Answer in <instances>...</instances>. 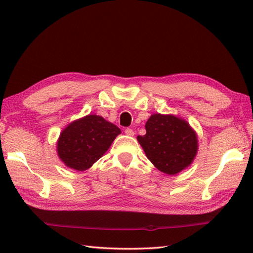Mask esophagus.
<instances>
[{"label": "esophagus", "instance_id": "obj_1", "mask_svg": "<svg viewBox=\"0 0 253 253\" xmlns=\"http://www.w3.org/2000/svg\"><path fill=\"white\" fill-rule=\"evenodd\" d=\"M125 133L127 136H129V137H132V136H135V131H133L131 128H126L125 129Z\"/></svg>", "mask_w": 253, "mask_h": 253}]
</instances>
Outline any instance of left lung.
<instances>
[{
  "mask_svg": "<svg viewBox=\"0 0 253 253\" xmlns=\"http://www.w3.org/2000/svg\"><path fill=\"white\" fill-rule=\"evenodd\" d=\"M146 130L137 140L159 170L173 176L192 164L199 149L198 137L187 121L157 113L147 121Z\"/></svg>",
  "mask_w": 253,
  "mask_h": 253,
  "instance_id": "obj_1",
  "label": "left lung"
}]
</instances>
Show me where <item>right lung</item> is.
<instances>
[{
	"mask_svg": "<svg viewBox=\"0 0 253 253\" xmlns=\"http://www.w3.org/2000/svg\"><path fill=\"white\" fill-rule=\"evenodd\" d=\"M121 129L99 115H87L69 123L56 142L57 155L67 168L84 171L102 158Z\"/></svg>",
	"mask_w": 253,
	"mask_h": 253,
	"instance_id": "1",
	"label": "right lung"
}]
</instances>
